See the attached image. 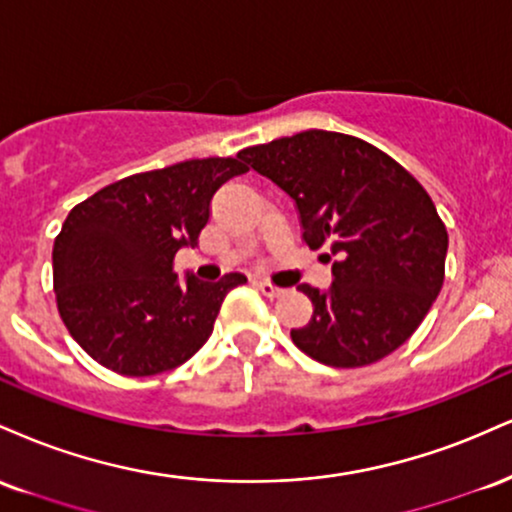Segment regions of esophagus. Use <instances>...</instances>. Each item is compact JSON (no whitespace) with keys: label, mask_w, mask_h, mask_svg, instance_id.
<instances>
[{"label":"esophagus","mask_w":512,"mask_h":512,"mask_svg":"<svg viewBox=\"0 0 512 512\" xmlns=\"http://www.w3.org/2000/svg\"><path fill=\"white\" fill-rule=\"evenodd\" d=\"M256 287H258V290H261L263 294H266V297H280V294L285 292V290H282V287H275L273 282H268V280H258Z\"/></svg>","instance_id":"1"}]
</instances>
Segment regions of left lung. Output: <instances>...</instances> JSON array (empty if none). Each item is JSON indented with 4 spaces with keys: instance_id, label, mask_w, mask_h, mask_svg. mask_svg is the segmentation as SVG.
<instances>
[{
    "instance_id": "obj_1",
    "label": "left lung",
    "mask_w": 512,
    "mask_h": 512,
    "mask_svg": "<svg viewBox=\"0 0 512 512\" xmlns=\"http://www.w3.org/2000/svg\"><path fill=\"white\" fill-rule=\"evenodd\" d=\"M237 158L292 198L309 249L326 246L333 285H299L314 304L292 342L335 369L388 357L429 314L446 275L448 232L426 189L357 136L309 129Z\"/></svg>"
}]
</instances>
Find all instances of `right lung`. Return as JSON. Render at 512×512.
Instances as JSON below:
<instances>
[{
    "label": "right lung",
    "instance_id": "right-lung-1",
    "mask_svg": "<svg viewBox=\"0 0 512 512\" xmlns=\"http://www.w3.org/2000/svg\"><path fill=\"white\" fill-rule=\"evenodd\" d=\"M249 167L237 158L186 160L119 179L66 215L52 275L66 330L95 362L122 376L177 369L206 345L222 299L242 273L218 282L174 273L196 246L210 201Z\"/></svg>",
    "mask_w": 512,
    "mask_h": 512
}]
</instances>
